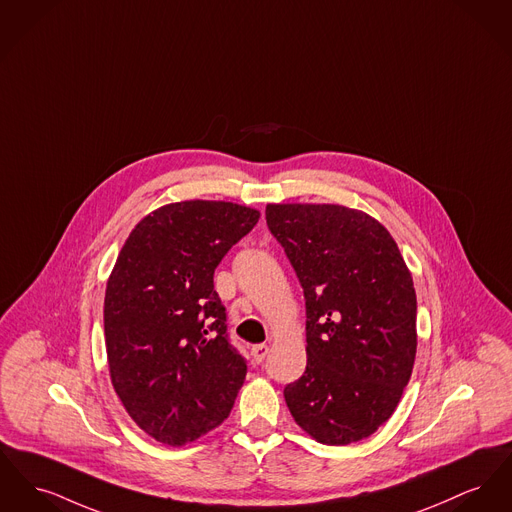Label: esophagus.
Masks as SVG:
<instances>
[{
    "label": "esophagus",
    "mask_w": 512,
    "mask_h": 512,
    "mask_svg": "<svg viewBox=\"0 0 512 512\" xmlns=\"http://www.w3.org/2000/svg\"><path fill=\"white\" fill-rule=\"evenodd\" d=\"M267 354H269V346L267 344H257V346L251 348V356H253L255 363H263V360L267 358Z\"/></svg>",
    "instance_id": "1"
}]
</instances>
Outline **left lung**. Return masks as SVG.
<instances>
[{"label":"left lung","instance_id":"left-lung-1","mask_svg":"<svg viewBox=\"0 0 512 512\" xmlns=\"http://www.w3.org/2000/svg\"><path fill=\"white\" fill-rule=\"evenodd\" d=\"M267 226L303 288L307 367L286 385L296 423L350 445L389 420L416 360V290L396 241L342 205H267Z\"/></svg>","mask_w":512,"mask_h":512}]
</instances>
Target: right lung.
Listing matches in <instances>:
<instances>
[{"label":"right lung","mask_w":512,"mask_h":512,"mask_svg":"<svg viewBox=\"0 0 512 512\" xmlns=\"http://www.w3.org/2000/svg\"><path fill=\"white\" fill-rule=\"evenodd\" d=\"M224 201H181L123 243L104 298L112 385L156 441L181 447L228 418L247 363L230 344L214 269L259 222Z\"/></svg>","instance_id":"add662e5"}]
</instances>
